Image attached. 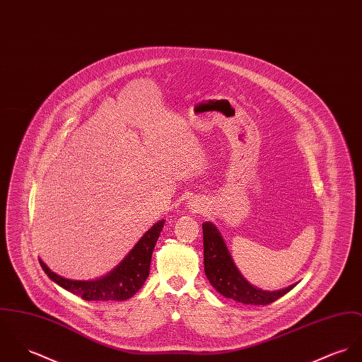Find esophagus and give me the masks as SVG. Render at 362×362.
Segmentation results:
<instances>
[{
	"label": "esophagus",
	"instance_id": "34e87169",
	"mask_svg": "<svg viewBox=\"0 0 362 362\" xmlns=\"http://www.w3.org/2000/svg\"><path fill=\"white\" fill-rule=\"evenodd\" d=\"M193 211H200V204L197 202V201H193V202H190V205H189Z\"/></svg>",
	"mask_w": 362,
	"mask_h": 362
}]
</instances>
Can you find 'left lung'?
Listing matches in <instances>:
<instances>
[{"label":"left lung","mask_w":362,"mask_h":362,"mask_svg":"<svg viewBox=\"0 0 362 362\" xmlns=\"http://www.w3.org/2000/svg\"><path fill=\"white\" fill-rule=\"evenodd\" d=\"M202 240L205 275L211 286L226 298H232L241 304L267 305L281 298L297 284L294 283L274 291L252 286L241 275L222 235L212 222L202 223Z\"/></svg>","instance_id":"left-lung-1"}]
</instances>
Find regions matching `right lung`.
Here are the masks:
<instances>
[{
  "mask_svg": "<svg viewBox=\"0 0 362 362\" xmlns=\"http://www.w3.org/2000/svg\"><path fill=\"white\" fill-rule=\"evenodd\" d=\"M165 219L154 223L107 275L93 281H75L52 272L41 259L40 265L47 276L62 288L87 301H123L133 297L144 284L150 274L151 255L160 238Z\"/></svg>",
  "mask_w": 362,
  "mask_h": 362,
  "instance_id": "obj_1",
  "label": "right lung"
}]
</instances>
